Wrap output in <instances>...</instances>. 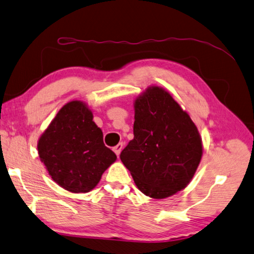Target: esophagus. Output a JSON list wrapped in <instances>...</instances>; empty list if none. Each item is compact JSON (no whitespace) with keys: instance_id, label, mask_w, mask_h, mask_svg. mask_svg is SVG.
Masks as SVG:
<instances>
[{"instance_id":"34e87169","label":"esophagus","mask_w":254,"mask_h":254,"mask_svg":"<svg viewBox=\"0 0 254 254\" xmlns=\"http://www.w3.org/2000/svg\"><path fill=\"white\" fill-rule=\"evenodd\" d=\"M122 148H123V144L122 143H119L117 146L113 147V152L117 154V156H119V155H120V153H121Z\"/></svg>"}]
</instances>
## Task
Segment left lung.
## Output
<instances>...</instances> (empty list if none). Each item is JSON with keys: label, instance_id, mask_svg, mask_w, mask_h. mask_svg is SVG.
Here are the masks:
<instances>
[{"label": "left lung", "instance_id": "8db88e82", "mask_svg": "<svg viewBox=\"0 0 254 254\" xmlns=\"http://www.w3.org/2000/svg\"><path fill=\"white\" fill-rule=\"evenodd\" d=\"M134 110V138L121 152V161L145 195H174L190 183L201 161L197 127L168 91L158 86L139 95Z\"/></svg>", "mask_w": 254, "mask_h": 254}]
</instances>
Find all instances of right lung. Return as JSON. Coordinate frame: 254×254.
I'll use <instances>...</instances> for the list:
<instances>
[{
	"label": "right lung",
	"mask_w": 254,
	"mask_h": 254,
	"mask_svg": "<svg viewBox=\"0 0 254 254\" xmlns=\"http://www.w3.org/2000/svg\"><path fill=\"white\" fill-rule=\"evenodd\" d=\"M38 154L59 186L86 193L98 185L116 154L105 146L100 127L83 101L64 105L38 141Z\"/></svg>",
	"instance_id": "obj_1"
}]
</instances>
